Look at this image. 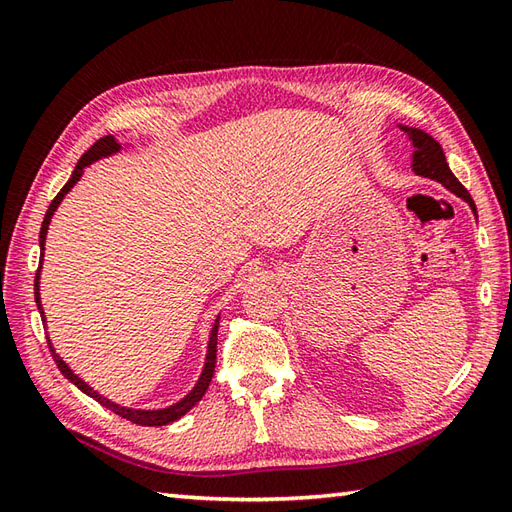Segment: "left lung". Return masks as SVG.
Returning a JSON list of instances; mask_svg holds the SVG:
<instances>
[{"mask_svg":"<svg viewBox=\"0 0 512 512\" xmlns=\"http://www.w3.org/2000/svg\"><path fill=\"white\" fill-rule=\"evenodd\" d=\"M402 132H405L413 145V156H411V169L418 173L422 178H431L440 182L442 187H447L451 193L458 195L464 202H469V206L473 209V213L477 215L475 202L462 187V182L453 176V171L447 165V158H444V151L440 147V143L433 136H429L427 132H422L418 127H407L400 125Z\"/></svg>","mask_w":512,"mask_h":512,"instance_id":"1","label":"left lung"}]
</instances>
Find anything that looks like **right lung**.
Masks as SVG:
<instances>
[{
    "label": "right lung",
    "instance_id": "add662e5",
    "mask_svg": "<svg viewBox=\"0 0 512 512\" xmlns=\"http://www.w3.org/2000/svg\"><path fill=\"white\" fill-rule=\"evenodd\" d=\"M121 149H123V147H121V143H118V140H116L114 136H103L101 140H96V143H94L88 151H85V154L81 156V160H79V162H76V167H74V171H72L70 180L65 182V187L57 193V198H54V200L50 202L48 211H46V217H43L41 233H39L41 262H43V250H46V235H48L50 220H52L54 211H57V206L61 204V200L65 198V193H70V189L74 187V184L81 180L85 167H90L92 162L101 160V158H107V156H112V154H118V151H121ZM39 275H41V264H39L37 277H35V301H37V308H39V314H41V321L46 323V314H43L41 295H39ZM217 328H220V317H217V319H215V323H213V330H211V336H209V347H206L204 369H202V374H200V378H198V383H195V387H193V389L189 391V394L184 396L182 400L173 402V405H169V407H165V409H132V407H121V405H116V402H112L110 398H105V396H101V394H99V391H94L88 383H83V380H81L79 376H76L68 365H65L63 358H61L57 352H54V347H52V343H50V341H48V345H50V352H52L54 363H57V367H59V372H61L65 378H68L70 383H74L76 387H79V389L83 391V394H88V396H90V398H94L96 402H101L103 407H107L110 411H114L116 416L127 418L129 422L143 424V427H165V424H169V422H176V420H178V418H182L184 413H187L191 407L198 405V402L202 400V396L206 394V389H209V385H211V378H213V372H215V358H217Z\"/></svg>",
    "mask_w": 512,
    "mask_h": 512
}]
</instances>
